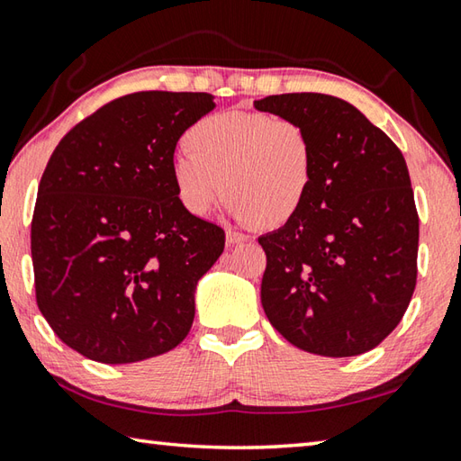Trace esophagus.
Wrapping results in <instances>:
<instances>
[{
    "mask_svg": "<svg viewBox=\"0 0 461 461\" xmlns=\"http://www.w3.org/2000/svg\"><path fill=\"white\" fill-rule=\"evenodd\" d=\"M225 240H228L230 246H236V244H241V241H246L248 236H244V233L240 231H228L225 233Z\"/></svg>",
    "mask_w": 461,
    "mask_h": 461,
    "instance_id": "1",
    "label": "esophagus"
}]
</instances>
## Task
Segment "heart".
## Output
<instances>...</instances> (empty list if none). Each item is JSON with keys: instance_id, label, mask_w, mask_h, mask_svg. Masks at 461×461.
<instances>
[{"instance_id": "obj_1", "label": "heart", "mask_w": 461, "mask_h": 461, "mask_svg": "<svg viewBox=\"0 0 461 461\" xmlns=\"http://www.w3.org/2000/svg\"><path fill=\"white\" fill-rule=\"evenodd\" d=\"M187 153L171 177L185 212L203 217L221 195L238 221L280 228L294 220L314 183V145L303 124L267 113L209 114L185 132Z\"/></svg>"}]
</instances>
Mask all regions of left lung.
I'll return each instance as SVG.
<instances>
[{"mask_svg":"<svg viewBox=\"0 0 461 461\" xmlns=\"http://www.w3.org/2000/svg\"><path fill=\"white\" fill-rule=\"evenodd\" d=\"M254 106L303 124L316 163L300 213L258 238L267 321L306 353H366L395 330L417 282L420 217L405 158L337 96L292 92Z\"/></svg>","mask_w":461,"mask_h":461,"instance_id":"1","label":"left lung"}]
</instances>
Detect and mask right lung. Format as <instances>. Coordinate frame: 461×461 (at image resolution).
Masks as SVG:
<instances>
[{
	"label": "right lung",
	"instance_id": "1",
	"mask_svg": "<svg viewBox=\"0 0 461 461\" xmlns=\"http://www.w3.org/2000/svg\"><path fill=\"white\" fill-rule=\"evenodd\" d=\"M207 92H135L100 106L54 149L32 217L36 303L90 361L127 365L187 337L195 288L225 231L175 194L177 140L213 111Z\"/></svg>",
	"mask_w": 461,
	"mask_h": 461
}]
</instances>
